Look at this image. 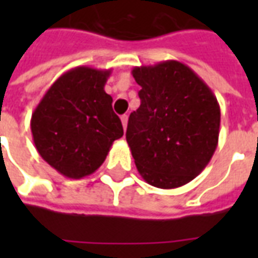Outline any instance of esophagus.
Here are the masks:
<instances>
[{
	"label": "esophagus",
	"mask_w": 258,
	"mask_h": 258,
	"mask_svg": "<svg viewBox=\"0 0 258 258\" xmlns=\"http://www.w3.org/2000/svg\"><path fill=\"white\" fill-rule=\"evenodd\" d=\"M127 123H128V116H127V114H124V116H121V124H123L124 130L127 128Z\"/></svg>",
	"instance_id": "1"
}]
</instances>
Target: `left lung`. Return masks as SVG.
Wrapping results in <instances>:
<instances>
[{
  "label": "left lung",
  "mask_w": 258,
  "mask_h": 258,
  "mask_svg": "<svg viewBox=\"0 0 258 258\" xmlns=\"http://www.w3.org/2000/svg\"><path fill=\"white\" fill-rule=\"evenodd\" d=\"M140 107L130 114L127 144L141 177L162 189L196 178L218 145L221 112L210 87L178 60L133 69Z\"/></svg>",
  "instance_id": "obj_1"
}]
</instances>
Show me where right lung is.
<instances>
[{
  "mask_svg": "<svg viewBox=\"0 0 258 258\" xmlns=\"http://www.w3.org/2000/svg\"><path fill=\"white\" fill-rule=\"evenodd\" d=\"M110 69L79 66L56 79L31 114L37 152L66 178L95 173L123 125L105 92Z\"/></svg>",
  "mask_w": 258,
  "mask_h": 258,
  "instance_id": "add662e5",
  "label": "right lung"
}]
</instances>
